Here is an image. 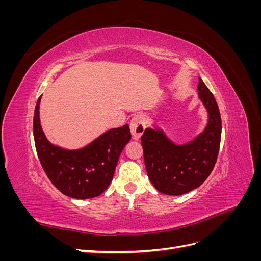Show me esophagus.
I'll return each instance as SVG.
<instances>
[{"mask_svg":"<svg viewBox=\"0 0 261 261\" xmlns=\"http://www.w3.org/2000/svg\"><path fill=\"white\" fill-rule=\"evenodd\" d=\"M130 127V133L133 139L138 140L140 138V136L143 135V133L146 128V123H145V118L143 115H135L130 121L129 124Z\"/></svg>","mask_w":261,"mask_h":261,"instance_id":"34e87169","label":"esophagus"}]
</instances>
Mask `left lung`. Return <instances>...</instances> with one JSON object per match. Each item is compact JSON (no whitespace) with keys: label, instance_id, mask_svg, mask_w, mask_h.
I'll list each match as a JSON object with an SVG mask.
<instances>
[{"label":"left lung","instance_id":"8db88e82","mask_svg":"<svg viewBox=\"0 0 261 261\" xmlns=\"http://www.w3.org/2000/svg\"><path fill=\"white\" fill-rule=\"evenodd\" d=\"M198 98L208 113L204 129L184 144H175L158 126L141 136L148 177L156 191L178 196L199 187L215 167L221 141V115L217 101L201 78Z\"/></svg>","mask_w":261,"mask_h":261}]
</instances>
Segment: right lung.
<instances>
[{
  "label": "right lung",
  "instance_id": "add662e5",
  "mask_svg": "<svg viewBox=\"0 0 261 261\" xmlns=\"http://www.w3.org/2000/svg\"><path fill=\"white\" fill-rule=\"evenodd\" d=\"M40 101L34 115V138L38 158L52 184L75 199H88L103 193L112 181L116 164L132 138L128 124L108 129L90 144L65 149L48 140L40 123Z\"/></svg>",
  "mask_w": 261,
  "mask_h": 261
}]
</instances>
